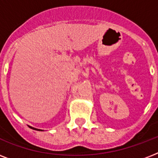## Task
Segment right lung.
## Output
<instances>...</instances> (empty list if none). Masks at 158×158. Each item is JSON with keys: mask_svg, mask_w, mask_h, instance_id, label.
<instances>
[{"mask_svg": "<svg viewBox=\"0 0 158 158\" xmlns=\"http://www.w3.org/2000/svg\"><path fill=\"white\" fill-rule=\"evenodd\" d=\"M31 128H32V127H31ZM33 130H36L35 128H33ZM37 130H38V129H37Z\"/></svg>", "mask_w": 158, "mask_h": 158, "instance_id": "add662e5", "label": "right lung"}]
</instances>
